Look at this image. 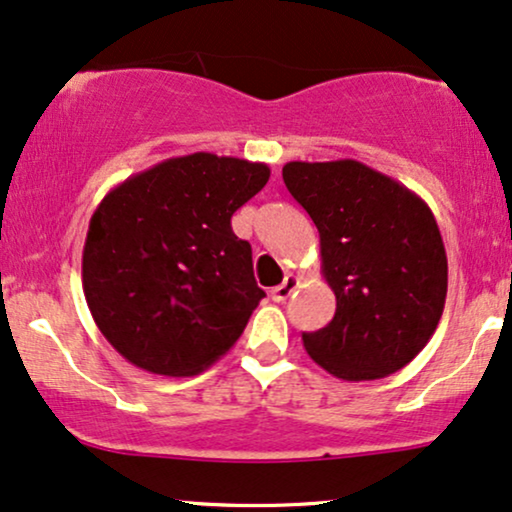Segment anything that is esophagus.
I'll return each instance as SVG.
<instances>
[{
  "mask_svg": "<svg viewBox=\"0 0 512 512\" xmlns=\"http://www.w3.org/2000/svg\"><path fill=\"white\" fill-rule=\"evenodd\" d=\"M300 286V278L297 276H293V274H288L286 278H283V283L281 286H276V288H271V300L274 302H283V300H288L290 297V293H293V290Z\"/></svg>",
  "mask_w": 512,
  "mask_h": 512,
  "instance_id": "obj_1",
  "label": "esophagus"
}]
</instances>
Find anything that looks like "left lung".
I'll list each match as a JSON object with an SVG mask.
<instances>
[{"label": "left lung", "mask_w": 512, "mask_h": 512, "mask_svg": "<svg viewBox=\"0 0 512 512\" xmlns=\"http://www.w3.org/2000/svg\"><path fill=\"white\" fill-rule=\"evenodd\" d=\"M283 181L319 229L321 274L335 293L307 354L335 378L397 373L428 345L446 300L444 241L423 198L359 160L283 165Z\"/></svg>", "instance_id": "1"}]
</instances>
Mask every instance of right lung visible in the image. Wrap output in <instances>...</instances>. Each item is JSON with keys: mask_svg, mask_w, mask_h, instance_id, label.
<instances>
[{"mask_svg": "<svg viewBox=\"0 0 512 512\" xmlns=\"http://www.w3.org/2000/svg\"><path fill=\"white\" fill-rule=\"evenodd\" d=\"M269 174L264 163L191 153L106 193L89 219L82 290L103 338L129 364L181 378L236 345L264 290L231 217Z\"/></svg>", "mask_w": 512, "mask_h": 512, "instance_id": "right-lung-1", "label": "right lung"}]
</instances>
